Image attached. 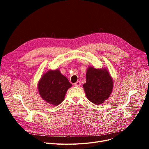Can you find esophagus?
<instances>
[{"mask_svg":"<svg viewBox=\"0 0 149 149\" xmlns=\"http://www.w3.org/2000/svg\"><path fill=\"white\" fill-rule=\"evenodd\" d=\"M80 85H81V82L80 81H77V82H76L74 84V86H75V87H79Z\"/></svg>","mask_w":149,"mask_h":149,"instance_id":"34e87169","label":"esophagus"}]
</instances>
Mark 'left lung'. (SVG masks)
<instances>
[{
  "mask_svg": "<svg viewBox=\"0 0 149 149\" xmlns=\"http://www.w3.org/2000/svg\"><path fill=\"white\" fill-rule=\"evenodd\" d=\"M86 78L83 87L87 98L95 104H102L109 97L113 88V79L107 70L90 67Z\"/></svg>",
  "mask_w": 149,
  "mask_h": 149,
  "instance_id": "obj_1",
  "label": "left lung"
}]
</instances>
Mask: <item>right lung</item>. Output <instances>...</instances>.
<instances>
[{"label": "right lung", "mask_w": 149, "mask_h": 149, "mask_svg": "<svg viewBox=\"0 0 149 149\" xmlns=\"http://www.w3.org/2000/svg\"><path fill=\"white\" fill-rule=\"evenodd\" d=\"M71 86L68 79L56 70L49 71L42 77L38 83V90L42 99L57 105L62 102L67 91Z\"/></svg>", "instance_id": "add662e5"}]
</instances>
